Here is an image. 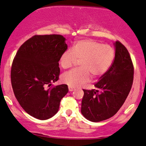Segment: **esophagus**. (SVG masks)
Masks as SVG:
<instances>
[{"instance_id": "obj_1", "label": "esophagus", "mask_w": 146, "mask_h": 146, "mask_svg": "<svg viewBox=\"0 0 146 146\" xmlns=\"http://www.w3.org/2000/svg\"><path fill=\"white\" fill-rule=\"evenodd\" d=\"M68 91L70 92L74 91V88H73V87H68Z\"/></svg>"}]
</instances>
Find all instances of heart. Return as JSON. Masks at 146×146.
<instances>
[{"mask_svg":"<svg viewBox=\"0 0 146 146\" xmlns=\"http://www.w3.org/2000/svg\"><path fill=\"white\" fill-rule=\"evenodd\" d=\"M115 57V50L109 45H104L91 39L76 42L72 50L61 53L59 64L62 68H68L76 60H80V68L66 72L61 76L62 82L72 87H80L93 77L104 74L110 68Z\"/></svg>","mask_w":146,"mask_h":146,"instance_id":"b5f03b06","label":"heart"}]
</instances>
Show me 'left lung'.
Returning <instances> with one entry per match:
<instances>
[{"instance_id": "1", "label": "left lung", "mask_w": 146, "mask_h": 146, "mask_svg": "<svg viewBox=\"0 0 146 146\" xmlns=\"http://www.w3.org/2000/svg\"><path fill=\"white\" fill-rule=\"evenodd\" d=\"M115 59L110 68L95 86L86 90L81 112L87 120L99 122L117 113L129 95L133 82L134 67L127 48L119 42L113 44Z\"/></svg>"}]
</instances>
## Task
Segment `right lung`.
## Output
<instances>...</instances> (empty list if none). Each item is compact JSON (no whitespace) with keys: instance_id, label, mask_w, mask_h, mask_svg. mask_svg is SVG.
I'll list each match as a JSON object with an SVG mask.
<instances>
[{"instance_id":"obj_1","label":"right lung","mask_w":146,"mask_h":146,"mask_svg":"<svg viewBox=\"0 0 146 146\" xmlns=\"http://www.w3.org/2000/svg\"><path fill=\"white\" fill-rule=\"evenodd\" d=\"M61 35H35L17 51L11 70L13 93L29 115L40 120L53 117L68 91L67 85L47 89L59 80V57L67 49Z\"/></svg>"}]
</instances>
